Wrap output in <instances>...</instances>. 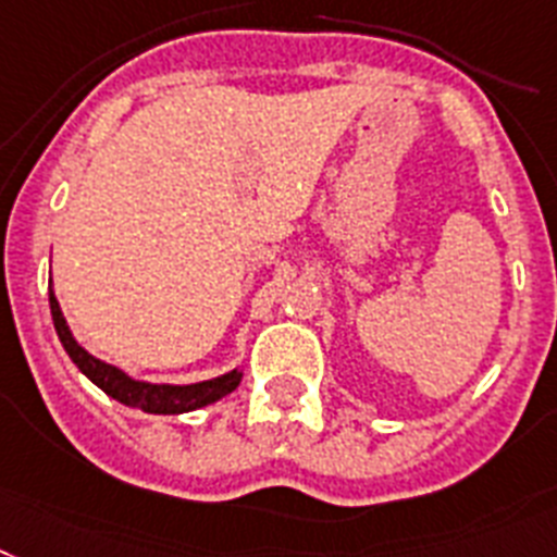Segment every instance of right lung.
I'll list each match as a JSON object with an SVG mask.
<instances>
[{
    "instance_id": "right-lung-1",
    "label": "right lung",
    "mask_w": 557,
    "mask_h": 557,
    "mask_svg": "<svg viewBox=\"0 0 557 557\" xmlns=\"http://www.w3.org/2000/svg\"><path fill=\"white\" fill-rule=\"evenodd\" d=\"M50 314H53L55 334L62 339L70 359L78 366V371H82L90 382H96L107 396L119 399L121 405L144 410V413H186V410H198L203 408V405H212V401L223 399V396L232 394V391L240 385V371L223 373L218 380L198 382V385H149V382H135L129 380L127 373L119 371V368H112L107 366V362H101V359L90 357V354L73 339L67 322H64L62 317V308H59V300H55L53 288H50Z\"/></svg>"
}]
</instances>
